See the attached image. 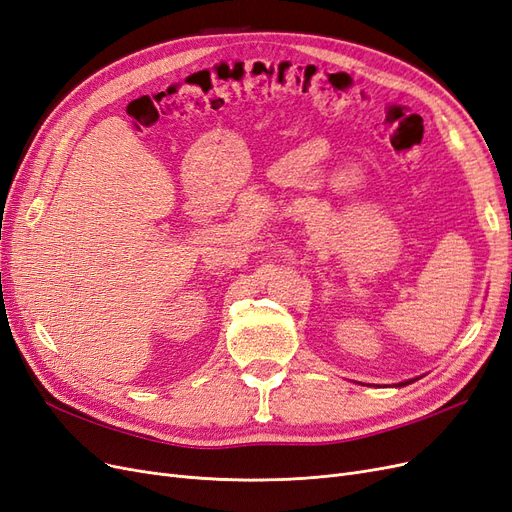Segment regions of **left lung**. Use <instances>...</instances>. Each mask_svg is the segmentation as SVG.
I'll return each mask as SVG.
<instances>
[{
    "mask_svg": "<svg viewBox=\"0 0 512 512\" xmlns=\"http://www.w3.org/2000/svg\"><path fill=\"white\" fill-rule=\"evenodd\" d=\"M407 383H411V381H404V383H398V385H400V387H402V385H407Z\"/></svg>",
    "mask_w": 512,
    "mask_h": 512,
    "instance_id": "8db88e82",
    "label": "left lung"
}]
</instances>
